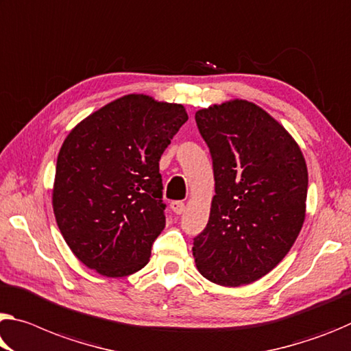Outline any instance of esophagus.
Returning a JSON list of instances; mask_svg holds the SVG:
<instances>
[{
  "label": "esophagus",
  "instance_id": "1",
  "mask_svg": "<svg viewBox=\"0 0 351 351\" xmlns=\"http://www.w3.org/2000/svg\"><path fill=\"white\" fill-rule=\"evenodd\" d=\"M170 208H171V210H173V213L178 214V215L184 213V203H182V202H171V203H170Z\"/></svg>",
  "mask_w": 351,
  "mask_h": 351
}]
</instances>
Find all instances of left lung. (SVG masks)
<instances>
[{
    "mask_svg": "<svg viewBox=\"0 0 351 351\" xmlns=\"http://www.w3.org/2000/svg\"><path fill=\"white\" fill-rule=\"evenodd\" d=\"M197 126L213 156L215 195L193 239L206 280L250 285L274 270L302 231L308 167L286 128L247 99L199 109Z\"/></svg>",
    "mask_w": 351,
    "mask_h": 351,
    "instance_id": "left-lung-1",
    "label": "left lung"
}]
</instances>
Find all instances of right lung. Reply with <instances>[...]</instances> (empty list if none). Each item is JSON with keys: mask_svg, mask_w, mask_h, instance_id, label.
Returning a JSON list of instances; mask_svg holds the SVG:
<instances>
[{"mask_svg": "<svg viewBox=\"0 0 351 351\" xmlns=\"http://www.w3.org/2000/svg\"><path fill=\"white\" fill-rule=\"evenodd\" d=\"M187 119L182 104L131 93L65 137L53 210L66 245L88 269L121 278L148 264L165 228L159 159Z\"/></svg>", "mask_w": 351, "mask_h": 351, "instance_id": "1", "label": "right lung"}]
</instances>
